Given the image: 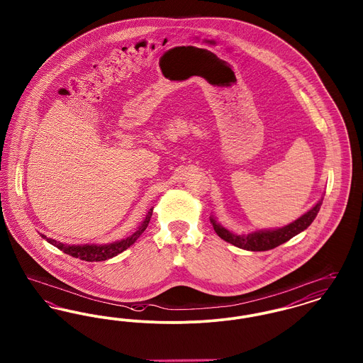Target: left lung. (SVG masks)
Segmentation results:
<instances>
[{
  "label": "left lung",
  "mask_w": 363,
  "mask_h": 363,
  "mask_svg": "<svg viewBox=\"0 0 363 363\" xmlns=\"http://www.w3.org/2000/svg\"><path fill=\"white\" fill-rule=\"evenodd\" d=\"M324 197H321V200L309 209L305 215H302L301 218H298L296 220H294L293 223L280 227V228H274V230H259L255 231L250 234H234L231 231H228L223 225H219L213 216H211V223L213 225L215 233L225 242L241 247L245 250H250V252H265V250H271L274 247H277L279 245L284 243V242L291 240L296 234L302 233L303 230H306L311 222L315 219L321 204H323Z\"/></svg>",
  "instance_id": "left-lung-1"
}]
</instances>
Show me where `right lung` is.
<instances>
[{
	"instance_id": "obj_1",
	"label": "right lung",
	"mask_w": 363,
	"mask_h": 363,
	"mask_svg": "<svg viewBox=\"0 0 363 363\" xmlns=\"http://www.w3.org/2000/svg\"><path fill=\"white\" fill-rule=\"evenodd\" d=\"M152 208L148 211L145 219L141 222V225H138V230L130 234L129 237L123 238L121 241L113 242V243H104V245H67L62 242L55 241L52 238H48L46 235L40 234L42 238H45L49 243H52V246L58 247L60 250H62L64 253L69 255L74 259H84V261H104V259H111L117 255L122 253L123 250H126L130 245H133L135 242L138 241V237L144 233V230L147 228V225L151 220L152 216Z\"/></svg>"
}]
</instances>
